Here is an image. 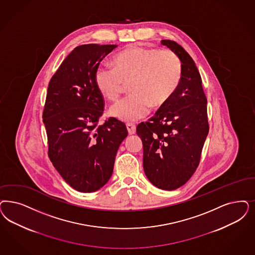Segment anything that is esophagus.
I'll return each mask as SVG.
<instances>
[{
  "label": "esophagus",
  "instance_id": "1",
  "mask_svg": "<svg viewBox=\"0 0 255 255\" xmlns=\"http://www.w3.org/2000/svg\"><path fill=\"white\" fill-rule=\"evenodd\" d=\"M126 127H127V130H128L129 134H133V133L135 132L136 127H135L134 124H132V123H127V124H126Z\"/></svg>",
  "mask_w": 255,
  "mask_h": 255
}]
</instances>
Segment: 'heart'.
Listing matches in <instances>:
<instances>
[{"label": "heart", "instance_id": "obj_1", "mask_svg": "<svg viewBox=\"0 0 255 255\" xmlns=\"http://www.w3.org/2000/svg\"><path fill=\"white\" fill-rule=\"evenodd\" d=\"M115 68L100 66L95 72L98 90L109 101H117L125 83L131 94L110 109L123 122H135L148 114L150 106L165 105L178 88L182 77L179 57L170 50L132 46L114 58Z\"/></svg>", "mask_w": 255, "mask_h": 255}]
</instances>
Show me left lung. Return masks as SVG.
Listing matches in <instances>:
<instances>
[{"instance_id": "left-lung-1", "label": "left lung", "mask_w": 255, "mask_h": 255, "mask_svg": "<svg viewBox=\"0 0 255 255\" xmlns=\"http://www.w3.org/2000/svg\"><path fill=\"white\" fill-rule=\"evenodd\" d=\"M161 43L179 57L182 77L174 94L148 122L136 127L143 144V167L149 182L174 190L191 178L200 164L209 132L207 99L191 56L175 41Z\"/></svg>"}]
</instances>
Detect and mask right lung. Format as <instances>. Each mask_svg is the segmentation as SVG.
<instances>
[{
  "label": "right lung",
  "instance_id": "obj_1",
  "mask_svg": "<svg viewBox=\"0 0 255 255\" xmlns=\"http://www.w3.org/2000/svg\"><path fill=\"white\" fill-rule=\"evenodd\" d=\"M117 45L76 47L62 62L48 86L44 123L48 155L62 178L75 190H99L113 173L115 159L128 131L110 118L102 125L105 101L95 84L101 61Z\"/></svg>",
  "mask_w": 255,
  "mask_h": 255
}]
</instances>
